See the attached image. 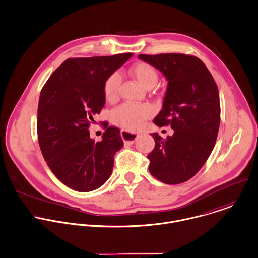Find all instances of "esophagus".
Here are the masks:
<instances>
[{
	"label": "esophagus",
	"instance_id": "1",
	"mask_svg": "<svg viewBox=\"0 0 258 258\" xmlns=\"http://www.w3.org/2000/svg\"><path fill=\"white\" fill-rule=\"evenodd\" d=\"M120 136L124 142V145H132L135 143V141L137 140V138L139 137V135H136V134H132V133H128L124 130H121L120 131Z\"/></svg>",
	"mask_w": 258,
	"mask_h": 258
}]
</instances>
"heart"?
I'll return each instance as SVG.
<instances>
[{
    "mask_svg": "<svg viewBox=\"0 0 258 258\" xmlns=\"http://www.w3.org/2000/svg\"><path fill=\"white\" fill-rule=\"evenodd\" d=\"M128 74L145 89H152L158 81V73L155 67L145 61L133 64L128 69ZM119 86L118 74L113 73L107 77L103 84V95L107 102L112 103L117 99ZM153 113L154 110L149 104L123 103L112 111V121L124 130L138 131Z\"/></svg>",
    "mask_w": 258,
    "mask_h": 258,
    "instance_id": "heart-1",
    "label": "heart"
}]
</instances>
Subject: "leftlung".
<instances>
[{"mask_svg": "<svg viewBox=\"0 0 258 258\" xmlns=\"http://www.w3.org/2000/svg\"><path fill=\"white\" fill-rule=\"evenodd\" d=\"M166 78L167 90L156 125L170 124L172 137L152 134L155 149L148 155L150 172L166 184H178L195 176L211 154L220 123L217 86L206 64L184 53L140 54Z\"/></svg>", "mask_w": 258, "mask_h": 258, "instance_id": "1", "label": "left lung"}]
</instances>
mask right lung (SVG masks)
I'll use <instances>...</instances> for the list:
<instances>
[{
    "label": "right lung",
    "mask_w": 258,
    "mask_h": 258,
    "mask_svg": "<svg viewBox=\"0 0 258 258\" xmlns=\"http://www.w3.org/2000/svg\"><path fill=\"white\" fill-rule=\"evenodd\" d=\"M132 55L68 58L41 91L39 145L52 173L74 190L97 189L111 174L113 156L123 146L120 131L103 121V140L95 142L89 127L105 103L104 81Z\"/></svg>",
    "instance_id": "obj_1"
}]
</instances>
